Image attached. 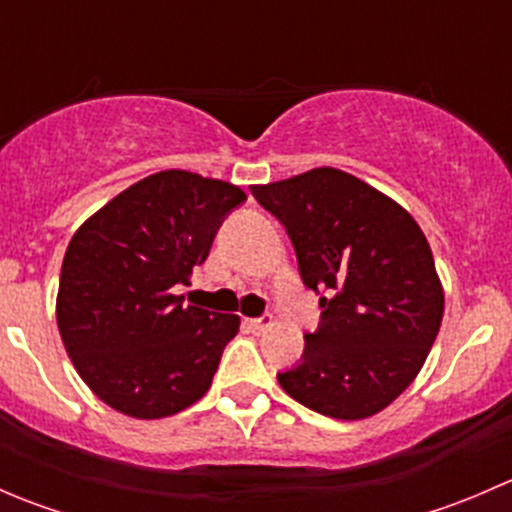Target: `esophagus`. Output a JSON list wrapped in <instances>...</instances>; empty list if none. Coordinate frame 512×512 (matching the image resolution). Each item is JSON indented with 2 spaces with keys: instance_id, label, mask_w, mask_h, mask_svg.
<instances>
[{
  "instance_id": "34e87169",
  "label": "esophagus",
  "mask_w": 512,
  "mask_h": 512,
  "mask_svg": "<svg viewBox=\"0 0 512 512\" xmlns=\"http://www.w3.org/2000/svg\"><path fill=\"white\" fill-rule=\"evenodd\" d=\"M272 327V317L270 314H265V317H255V319H247V329L255 334L265 332V329Z\"/></svg>"
}]
</instances>
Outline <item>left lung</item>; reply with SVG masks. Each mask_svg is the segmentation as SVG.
Masks as SVG:
<instances>
[{
    "label": "left lung",
    "instance_id": "obj_1",
    "mask_svg": "<svg viewBox=\"0 0 512 512\" xmlns=\"http://www.w3.org/2000/svg\"><path fill=\"white\" fill-rule=\"evenodd\" d=\"M250 190L285 225L304 285L327 292L302 359L277 381L317 414H379L416 379L441 329L426 235L399 203L337 168Z\"/></svg>",
    "mask_w": 512,
    "mask_h": 512
}]
</instances>
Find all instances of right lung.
I'll return each mask as SVG.
<instances>
[{
	"label": "right lung",
	"instance_id": "obj_1",
	"mask_svg": "<svg viewBox=\"0 0 512 512\" xmlns=\"http://www.w3.org/2000/svg\"><path fill=\"white\" fill-rule=\"evenodd\" d=\"M245 200L225 180L160 170L71 237L56 322L66 354L103 404L163 418L210 389L240 317L183 304L173 292L208 260L223 220Z\"/></svg>",
	"mask_w": 512,
	"mask_h": 512
}]
</instances>
